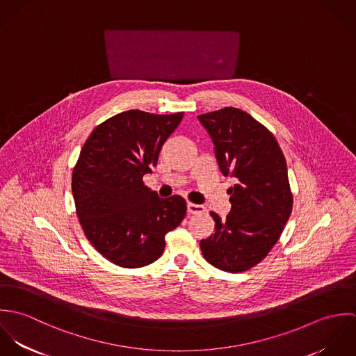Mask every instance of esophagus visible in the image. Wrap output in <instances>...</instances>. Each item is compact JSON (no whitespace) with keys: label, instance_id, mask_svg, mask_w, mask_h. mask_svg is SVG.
<instances>
[{"label":"esophagus","instance_id":"1","mask_svg":"<svg viewBox=\"0 0 356 356\" xmlns=\"http://www.w3.org/2000/svg\"><path fill=\"white\" fill-rule=\"evenodd\" d=\"M203 205H199V204L188 203V212L189 213H200L203 212Z\"/></svg>","mask_w":356,"mask_h":356}]
</instances>
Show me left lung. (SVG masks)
<instances>
[{"label": "left lung", "mask_w": 356, "mask_h": 356, "mask_svg": "<svg viewBox=\"0 0 356 356\" xmlns=\"http://www.w3.org/2000/svg\"><path fill=\"white\" fill-rule=\"evenodd\" d=\"M208 131L229 188L226 219L211 212L215 233L200 241L208 263L229 273L261 261L278 241L293 205L284 153L275 137L254 118L233 106L197 116Z\"/></svg>", "instance_id": "left-lung-1"}]
</instances>
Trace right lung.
Returning a JSON list of instances; mask_svg holds the SVG:
<instances>
[{
    "mask_svg": "<svg viewBox=\"0 0 356 356\" xmlns=\"http://www.w3.org/2000/svg\"><path fill=\"white\" fill-rule=\"evenodd\" d=\"M182 118L120 112L99 124L81 151L72 171L76 215L86 238L113 264H151L164 251L165 234L185 218L181 196L160 199L143 182Z\"/></svg>",
    "mask_w": 356,
    "mask_h": 356,
    "instance_id": "1",
    "label": "right lung"
}]
</instances>
